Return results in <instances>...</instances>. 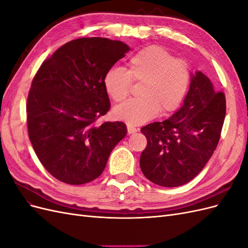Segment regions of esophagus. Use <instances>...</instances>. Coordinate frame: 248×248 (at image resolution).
I'll use <instances>...</instances> for the list:
<instances>
[{
    "label": "esophagus",
    "instance_id": "esophagus-1",
    "mask_svg": "<svg viewBox=\"0 0 248 248\" xmlns=\"http://www.w3.org/2000/svg\"><path fill=\"white\" fill-rule=\"evenodd\" d=\"M127 131H128L129 134H132V133H134V132H137L138 129L136 128V127H133V126H131V125H127Z\"/></svg>",
    "mask_w": 248,
    "mask_h": 248
}]
</instances>
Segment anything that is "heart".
<instances>
[{
	"label": "heart",
	"instance_id": "heart-1",
	"mask_svg": "<svg viewBox=\"0 0 248 248\" xmlns=\"http://www.w3.org/2000/svg\"><path fill=\"white\" fill-rule=\"evenodd\" d=\"M192 70L189 62L175 58L158 46L139 50L128 60V68L111 67L103 78L106 92L115 102L126 100L133 82H141L140 98L125 102L115 108L114 115L129 125H140L159 114L176 111L185 99Z\"/></svg>",
	"mask_w": 248,
	"mask_h": 248
}]
</instances>
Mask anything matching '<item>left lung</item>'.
<instances>
[{
	"label": "left lung",
	"mask_w": 248,
	"mask_h": 248,
	"mask_svg": "<svg viewBox=\"0 0 248 248\" xmlns=\"http://www.w3.org/2000/svg\"><path fill=\"white\" fill-rule=\"evenodd\" d=\"M226 109L224 93L216 92L201 71L192 74L182 108L164 121L140 129L147 138L140 159L142 174L163 187L191 181L218 145Z\"/></svg>",
	"instance_id": "left-lung-1"
}]
</instances>
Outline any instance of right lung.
Instances as JSON below:
<instances>
[{
  "label": "right lung",
  "mask_w": 248,
  "mask_h": 248,
  "mask_svg": "<svg viewBox=\"0 0 248 248\" xmlns=\"http://www.w3.org/2000/svg\"><path fill=\"white\" fill-rule=\"evenodd\" d=\"M129 46L100 37L65 43L43 61L27 101L29 138L42 166L61 182L98 178L126 136L123 122L98 119L109 110L103 78Z\"/></svg>",
  "instance_id": "right-lung-1"
}]
</instances>
